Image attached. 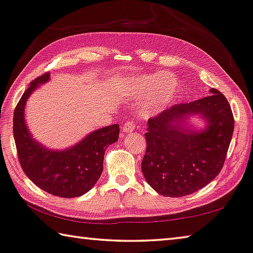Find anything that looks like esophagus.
<instances>
[{
  "label": "esophagus",
  "instance_id": "esophagus-1",
  "mask_svg": "<svg viewBox=\"0 0 253 253\" xmlns=\"http://www.w3.org/2000/svg\"><path fill=\"white\" fill-rule=\"evenodd\" d=\"M135 129V124L132 122H127L123 125V130L125 132H131Z\"/></svg>",
  "mask_w": 253,
  "mask_h": 253
}]
</instances>
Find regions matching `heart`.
I'll return each mask as SVG.
<instances>
[{
  "label": "heart",
  "instance_id": "obj_1",
  "mask_svg": "<svg viewBox=\"0 0 253 253\" xmlns=\"http://www.w3.org/2000/svg\"><path fill=\"white\" fill-rule=\"evenodd\" d=\"M177 89L176 77L164 71L134 76L124 81V90L135 97H147L143 107V114L146 116H154L168 108Z\"/></svg>",
  "mask_w": 253,
  "mask_h": 253
}]
</instances>
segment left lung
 I'll return each mask as SVG.
<instances>
[{
	"label": "left lung",
	"instance_id": "1",
	"mask_svg": "<svg viewBox=\"0 0 253 253\" xmlns=\"http://www.w3.org/2000/svg\"><path fill=\"white\" fill-rule=\"evenodd\" d=\"M202 99L170 107L147 122L146 153L142 170L157 193L178 198L194 193L215 178L223 168L234 130L229 101L216 89ZM201 116L202 130L187 119Z\"/></svg>",
	"mask_w": 253,
	"mask_h": 253
}]
</instances>
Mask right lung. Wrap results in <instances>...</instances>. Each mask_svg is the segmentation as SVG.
Listing matches in <instances>:
<instances>
[{
  "label": "right lung",
  "instance_id": "1",
  "mask_svg": "<svg viewBox=\"0 0 253 253\" xmlns=\"http://www.w3.org/2000/svg\"><path fill=\"white\" fill-rule=\"evenodd\" d=\"M49 79L48 72L33 80L15 107L13 135L16 151L23 172L38 187L55 196L78 198L99 179L105 151L118 140L119 125L114 124L91 131L63 151L44 147L29 131L24 111L31 93Z\"/></svg>",
  "mask_w": 253,
  "mask_h": 253
}]
</instances>
